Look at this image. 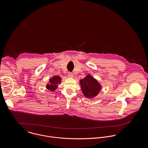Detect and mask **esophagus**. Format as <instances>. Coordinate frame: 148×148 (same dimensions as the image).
Wrapping results in <instances>:
<instances>
[{"instance_id":"34e87169","label":"esophagus","mask_w":148,"mask_h":148,"mask_svg":"<svg viewBox=\"0 0 148 148\" xmlns=\"http://www.w3.org/2000/svg\"><path fill=\"white\" fill-rule=\"evenodd\" d=\"M68 76L69 78H73V75L71 72H68Z\"/></svg>"}]
</instances>
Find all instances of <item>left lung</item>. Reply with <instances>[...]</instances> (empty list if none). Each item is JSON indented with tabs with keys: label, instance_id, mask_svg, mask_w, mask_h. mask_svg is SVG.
Instances as JSON below:
<instances>
[{
	"label": "left lung",
	"instance_id": "1",
	"mask_svg": "<svg viewBox=\"0 0 148 148\" xmlns=\"http://www.w3.org/2000/svg\"><path fill=\"white\" fill-rule=\"evenodd\" d=\"M80 84L83 95L88 99H93L97 96L102 88L101 85L91 75H86L80 81Z\"/></svg>",
	"mask_w": 148,
	"mask_h": 148
}]
</instances>
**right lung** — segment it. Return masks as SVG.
<instances>
[{
  "label": "right lung",
  "mask_w": 148,
  "mask_h": 148,
  "mask_svg": "<svg viewBox=\"0 0 148 148\" xmlns=\"http://www.w3.org/2000/svg\"><path fill=\"white\" fill-rule=\"evenodd\" d=\"M62 83V78L59 76H53L49 79L48 83L46 85V88L51 92H55L58 88V85Z\"/></svg>",
  "instance_id": "1"
}]
</instances>
